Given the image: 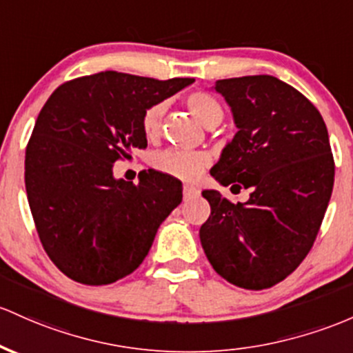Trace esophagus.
<instances>
[{"label": "esophagus", "mask_w": 353, "mask_h": 353, "mask_svg": "<svg viewBox=\"0 0 353 353\" xmlns=\"http://www.w3.org/2000/svg\"><path fill=\"white\" fill-rule=\"evenodd\" d=\"M199 194V191H197L196 188H192V185H184V199H191V197H196Z\"/></svg>", "instance_id": "1"}]
</instances>
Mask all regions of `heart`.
I'll list each match as a JSON object with an SVG mask.
<instances>
[{
	"label": "heart",
	"instance_id": "obj_1",
	"mask_svg": "<svg viewBox=\"0 0 353 353\" xmlns=\"http://www.w3.org/2000/svg\"><path fill=\"white\" fill-rule=\"evenodd\" d=\"M188 107L194 114V117L206 127L218 125L224 117L221 103L206 92H194V94L189 95ZM165 108H168V103L157 102L145 110L144 117H142V129H144V134L149 139L157 137L159 132H161ZM209 161L211 159H209L208 154L201 152V150L169 149L164 150V152H159L154 157L152 165L161 172L168 174V176L192 181L194 177L199 176L201 170L206 168Z\"/></svg>",
	"mask_w": 353,
	"mask_h": 353
}]
</instances>
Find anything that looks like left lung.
<instances>
[{
	"label": "left lung",
	"instance_id": "left-lung-1",
	"mask_svg": "<svg viewBox=\"0 0 353 353\" xmlns=\"http://www.w3.org/2000/svg\"><path fill=\"white\" fill-rule=\"evenodd\" d=\"M212 90L230 105L238 132L211 176L251 194L233 204L214 189L203 191L211 216L201 245L226 281L270 288L303 261L327 211L335 176L327 125L307 97L276 77L218 80Z\"/></svg>",
	"mask_w": 353,
	"mask_h": 353
}]
</instances>
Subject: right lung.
Listing matches in <instances>:
<instances>
[{"instance_id": "add662e5", "label": "right lung", "mask_w": 353, "mask_h": 353, "mask_svg": "<svg viewBox=\"0 0 353 353\" xmlns=\"http://www.w3.org/2000/svg\"><path fill=\"white\" fill-rule=\"evenodd\" d=\"M192 82L102 72L46 100L26 147L25 184L41 245L68 278L99 286L130 274L181 204V181L144 170L132 184L114 176V162L147 147V108Z\"/></svg>"}]
</instances>
